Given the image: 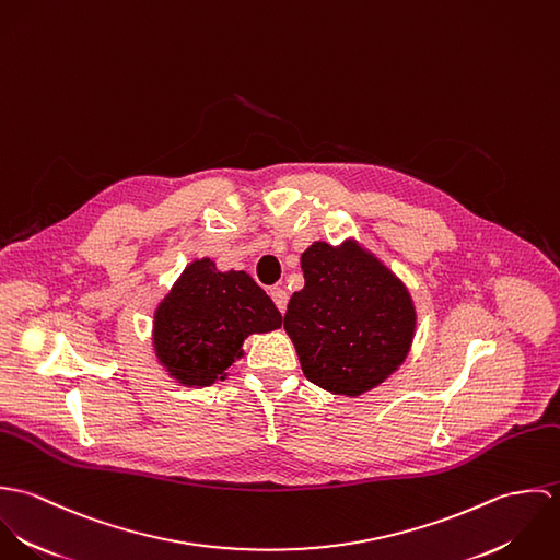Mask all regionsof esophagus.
<instances>
[{"label":"esophagus","instance_id":"obj_1","mask_svg":"<svg viewBox=\"0 0 560 560\" xmlns=\"http://www.w3.org/2000/svg\"><path fill=\"white\" fill-rule=\"evenodd\" d=\"M269 295H271L273 304L278 306V311H280V313H284V311H287V304H289V293H287L282 287H273Z\"/></svg>","mask_w":560,"mask_h":560}]
</instances>
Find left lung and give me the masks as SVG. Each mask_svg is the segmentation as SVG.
I'll use <instances>...</instances> for the list:
<instances>
[{
    "mask_svg": "<svg viewBox=\"0 0 560 560\" xmlns=\"http://www.w3.org/2000/svg\"><path fill=\"white\" fill-rule=\"evenodd\" d=\"M304 289L293 293L284 329L308 382L358 397L407 358L416 311L399 278L358 243H313L302 254Z\"/></svg>",
    "mask_w": 560,
    "mask_h": 560,
    "instance_id": "8db88e82",
    "label": "left lung"
}]
</instances>
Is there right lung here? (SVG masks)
Segmentation results:
<instances>
[{
    "label": "right lung",
    "mask_w": 560,
    "mask_h": 560,
    "mask_svg": "<svg viewBox=\"0 0 560 560\" xmlns=\"http://www.w3.org/2000/svg\"><path fill=\"white\" fill-rule=\"evenodd\" d=\"M282 315L245 271L194 260L155 311L153 345L165 371L185 386L226 380L249 334L278 329Z\"/></svg>",
    "instance_id": "add662e5"
}]
</instances>
